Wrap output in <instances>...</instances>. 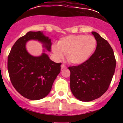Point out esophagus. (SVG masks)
<instances>
[{"label": "esophagus", "mask_w": 123, "mask_h": 123, "mask_svg": "<svg viewBox=\"0 0 123 123\" xmlns=\"http://www.w3.org/2000/svg\"><path fill=\"white\" fill-rule=\"evenodd\" d=\"M61 67H62V69H64V68H67V67H66V66H65L64 64H62V65H61Z\"/></svg>", "instance_id": "34e87169"}]
</instances>
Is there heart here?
<instances>
[{"instance_id":"b5f03b06","label":"heart","mask_w":123,"mask_h":123,"mask_svg":"<svg viewBox=\"0 0 123 123\" xmlns=\"http://www.w3.org/2000/svg\"><path fill=\"white\" fill-rule=\"evenodd\" d=\"M97 47V41L92 36L83 34L70 35L62 38L58 46H54L53 51L58 59L67 55V60L74 65H81L92 56Z\"/></svg>"}]
</instances>
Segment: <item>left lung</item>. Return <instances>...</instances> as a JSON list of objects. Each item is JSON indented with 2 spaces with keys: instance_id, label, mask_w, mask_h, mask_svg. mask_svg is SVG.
I'll return each mask as SVG.
<instances>
[{
  "instance_id": "1",
  "label": "left lung",
  "mask_w": 123,
  "mask_h": 123,
  "mask_svg": "<svg viewBox=\"0 0 123 123\" xmlns=\"http://www.w3.org/2000/svg\"><path fill=\"white\" fill-rule=\"evenodd\" d=\"M92 34L97 41L95 52L84 63L69 67L70 89L74 96L82 102L99 98L107 91L116 68L111 47L97 32Z\"/></svg>"
}]
</instances>
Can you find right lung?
<instances>
[{"label":"right lung","instance_id":"obj_1","mask_svg":"<svg viewBox=\"0 0 123 123\" xmlns=\"http://www.w3.org/2000/svg\"><path fill=\"white\" fill-rule=\"evenodd\" d=\"M36 40L50 51L51 39L41 31H29L17 40L8 56V71L15 89L25 98L37 100L49 94L55 79L60 73L61 63L51 60L45 49L42 55L34 56L29 54L26 44Z\"/></svg>","mask_w":123,"mask_h":123}]
</instances>
